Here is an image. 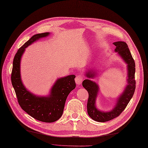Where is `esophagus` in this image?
Returning a JSON list of instances; mask_svg holds the SVG:
<instances>
[{"label":"esophagus","instance_id":"esophagus-1","mask_svg":"<svg viewBox=\"0 0 148 148\" xmlns=\"http://www.w3.org/2000/svg\"><path fill=\"white\" fill-rule=\"evenodd\" d=\"M83 80H84V78L81 75H79L76 77L75 82L77 85H80V84L82 83V82L83 81Z\"/></svg>","mask_w":148,"mask_h":148}]
</instances>
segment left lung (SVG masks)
<instances>
[{
	"mask_svg": "<svg viewBox=\"0 0 148 148\" xmlns=\"http://www.w3.org/2000/svg\"><path fill=\"white\" fill-rule=\"evenodd\" d=\"M116 46L115 51L117 52L121 57L128 64V85L126 86L123 93L117 99V102L114 108L110 112H102L98 110L95 106V101L99 87L95 82L89 79H85L82 82V86L85 88L88 93V99L87 101V112L89 116L93 120L105 122L112 120L120 115L125 109L127 105L130 102L132 96L134 93L136 89L135 72L136 65L134 60L133 59L130 52L128 46L124 41L114 42ZM91 72H88L86 76L88 78H93L94 74Z\"/></svg>",
	"mask_w": 148,
	"mask_h": 148,
	"instance_id": "obj_1",
	"label": "left lung"
}]
</instances>
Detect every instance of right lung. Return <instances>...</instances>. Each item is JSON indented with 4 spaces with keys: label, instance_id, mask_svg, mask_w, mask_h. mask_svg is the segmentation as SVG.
Segmentation results:
<instances>
[{
    "label": "right lung",
    "instance_id": "right-lung-1",
    "mask_svg": "<svg viewBox=\"0 0 148 148\" xmlns=\"http://www.w3.org/2000/svg\"><path fill=\"white\" fill-rule=\"evenodd\" d=\"M49 34V32H45L34 35L18 49L14 58L11 79L21 108L39 121L51 123L61 117L67 97L76 87L75 76L72 75L58 79L52 88L50 96L38 97L25 88L21 81L20 73V59L25 49L35 41Z\"/></svg>",
    "mask_w": 148,
    "mask_h": 148
}]
</instances>
